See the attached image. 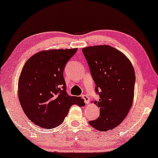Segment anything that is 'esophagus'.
I'll list each match as a JSON object with an SVG mask.
<instances>
[{"mask_svg":"<svg viewBox=\"0 0 158 158\" xmlns=\"http://www.w3.org/2000/svg\"><path fill=\"white\" fill-rule=\"evenodd\" d=\"M82 98L84 99L85 100V104H88L89 102V97L87 96V95H82Z\"/></svg>","mask_w":158,"mask_h":158,"instance_id":"1","label":"esophagus"}]
</instances>
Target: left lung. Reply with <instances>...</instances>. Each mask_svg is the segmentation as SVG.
Listing matches in <instances>:
<instances>
[{"instance_id":"8db88e82","label":"left lung","mask_w":158,"mask_h":158,"mask_svg":"<svg viewBox=\"0 0 158 158\" xmlns=\"http://www.w3.org/2000/svg\"><path fill=\"white\" fill-rule=\"evenodd\" d=\"M96 84L100 100V116L89 122L100 131L118 126L132 106L135 82L131 62L119 50L109 45L87 47L82 49Z\"/></svg>"}]
</instances>
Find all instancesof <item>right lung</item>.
I'll list each match as a JSON object with an SVG mask.
<instances>
[{"label":"right lung","instance_id":"obj_1","mask_svg":"<svg viewBox=\"0 0 158 158\" xmlns=\"http://www.w3.org/2000/svg\"><path fill=\"white\" fill-rule=\"evenodd\" d=\"M78 49H52L32 56L19 80V99L25 115L35 125L53 129L63 123L70 107L83 106L80 97L66 91L63 72Z\"/></svg>","mask_w":158,"mask_h":158}]
</instances>
